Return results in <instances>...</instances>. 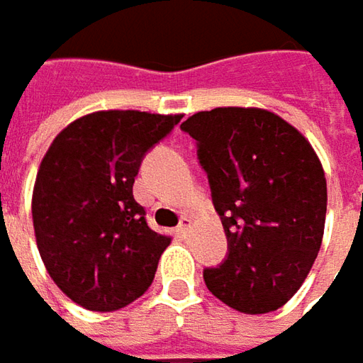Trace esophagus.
<instances>
[{
  "mask_svg": "<svg viewBox=\"0 0 363 363\" xmlns=\"http://www.w3.org/2000/svg\"><path fill=\"white\" fill-rule=\"evenodd\" d=\"M175 232H177V236L186 238V236L189 234V218H184V220L179 222V226L175 228Z\"/></svg>",
  "mask_w": 363,
  "mask_h": 363,
  "instance_id": "obj_1",
  "label": "esophagus"
}]
</instances>
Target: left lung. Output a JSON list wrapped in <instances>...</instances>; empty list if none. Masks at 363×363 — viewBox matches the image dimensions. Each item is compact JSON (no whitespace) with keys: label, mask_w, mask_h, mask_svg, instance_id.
Returning <instances> with one entry per match:
<instances>
[{"label":"left lung","mask_w":363,"mask_h":363,"mask_svg":"<svg viewBox=\"0 0 363 363\" xmlns=\"http://www.w3.org/2000/svg\"><path fill=\"white\" fill-rule=\"evenodd\" d=\"M182 129L198 143L228 255L206 269L210 293L240 313H271L291 299L323 240L328 184L311 143L264 108L220 106Z\"/></svg>","instance_id":"left-lung-1"}]
</instances>
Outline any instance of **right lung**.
Segmentation results:
<instances>
[{"instance_id":"add662e5","label":"right lung","mask_w":363,"mask_h":363,"mask_svg":"<svg viewBox=\"0 0 363 363\" xmlns=\"http://www.w3.org/2000/svg\"><path fill=\"white\" fill-rule=\"evenodd\" d=\"M182 115L99 111L56 135L35 175L32 220L40 257L66 297L117 311L153 283L172 238L147 226L133 184L145 153Z\"/></svg>"}]
</instances>
